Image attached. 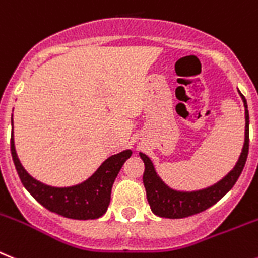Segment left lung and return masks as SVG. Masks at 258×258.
<instances>
[{
    "label": "left lung",
    "mask_w": 258,
    "mask_h": 258,
    "mask_svg": "<svg viewBox=\"0 0 258 258\" xmlns=\"http://www.w3.org/2000/svg\"><path fill=\"white\" fill-rule=\"evenodd\" d=\"M239 94L243 99L244 107H245L244 146L235 166L214 185L199 190H191V191H181V190L172 189L157 174L152 160L143 152L139 153L140 159L143 160L144 166H146L144 174H143V183L146 187L149 206L155 215L160 216V218H169V219L187 218L194 214L202 213L215 205L219 199H222L229 190L232 189L243 172L246 157H248V151H249V112H248L245 97L240 93V90Z\"/></svg>",
    "instance_id": "obj_1"
}]
</instances>
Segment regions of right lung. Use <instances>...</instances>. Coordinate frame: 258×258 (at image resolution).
<instances>
[{
	"mask_svg": "<svg viewBox=\"0 0 258 258\" xmlns=\"http://www.w3.org/2000/svg\"><path fill=\"white\" fill-rule=\"evenodd\" d=\"M13 125V116H12ZM13 161L18 176L26 190L38 201L43 207L66 216L69 219L89 220L98 219L107 211L111 198L112 183L118 176L124 161L131 157L133 151L124 149L122 152L112 155L98 166V169L85 181L77 185L56 187L40 182L27 173L21 164L15 151L14 134L10 140Z\"/></svg>",
	"mask_w": 258,
	"mask_h": 258,
	"instance_id": "right-lung-1",
	"label": "right lung"
}]
</instances>
